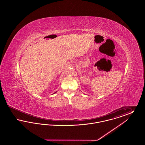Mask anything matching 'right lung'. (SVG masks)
<instances>
[{"mask_svg": "<svg viewBox=\"0 0 145 145\" xmlns=\"http://www.w3.org/2000/svg\"><path fill=\"white\" fill-rule=\"evenodd\" d=\"M56 92H57V91H56ZM56 92H55V93H56Z\"/></svg>", "mask_w": 145, "mask_h": 145, "instance_id": "1", "label": "right lung"}]
</instances>
